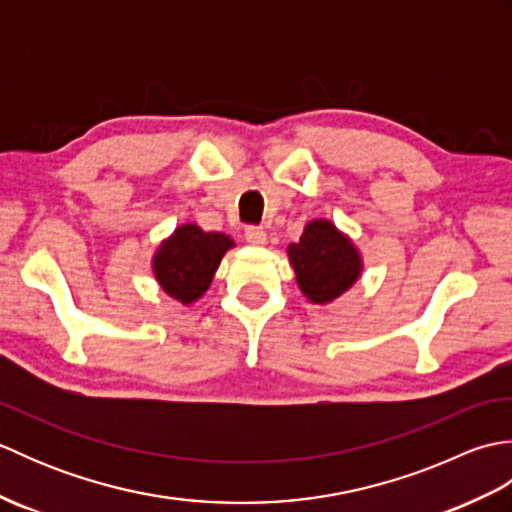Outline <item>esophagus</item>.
I'll use <instances>...</instances> for the list:
<instances>
[{"label": "esophagus", "instance_id": "34e87169", "mask_svg": "<svg viewBox=\"0 0 512 512\" xmlns=\"http://www.w3.org/2000/svg\"><path fill=\"white\" fill-rule=\"evenodd\" d=\"M244 239H246L248 244H253V246H264L266 244V231H264L262 226L250 224V226L244 228Z\"/></svg>", "mask_w": 512, "mask_h": 512}]
</instances>
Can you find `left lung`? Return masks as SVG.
I'll return each instance as SVG.
<instances>
[{"mask_svg":"<svg viewBox=\"0 0 512 512\" xmlns=\"http://www.w3.org/2000/svg\"><path fill=\"white\" fill-rule=\"evenodd\" d=\"M297 284L312 303H330L361 275V257L334 224L314 220L297 244L288 246Z\"/></svg>","mask_w":512,"mask_h":512,"instance_id":"obj_1","label":"left lung"}]
</instances>
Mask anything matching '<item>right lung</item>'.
Wrapping results in <instances>:
<instances>
[{"label":"right lung","instance_id":"1","mask_svg":"<svg viewBox=\"0 0 512 512\" xmlns=\"http://www.w3.org/2000/svg\"><path fill=\"white\" fill-rule=\"evenodd\" d=\"M231 246V237L204 233L195 224H184L160 246L154 259L156 279L167 295L191 303L211 286L213 273Z\"/></svg>","mask_w":512,"mask_h":512}]
</instances>
